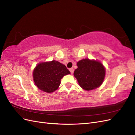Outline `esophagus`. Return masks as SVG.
Here are the masks:
<instances>
[{"label": "esophagus", "mask_w": 135, "mask_h": 135, "mask_svg": "<svg viewBox=\"0 0 135 135\" xmlns=\"http://www.w3.org/2000/svg\"><path fill=\"white\" fill-rule=\"evenodd\" d=\"M69 70H70L71 74H73V73H74V69H73V68H70V69H69Z\"/></svg>", "instance_id": "1"}]
</instances>
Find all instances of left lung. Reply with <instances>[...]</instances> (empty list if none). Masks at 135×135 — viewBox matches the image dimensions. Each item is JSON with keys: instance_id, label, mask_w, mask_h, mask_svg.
I'll return each instance as SVG.
<instances>
[{"instance_id": "left-lung-1", "label": "left lung", "mask_w": 135, "mask_h": 135, "mask_svg": "<svg viewBox=\"0 0 135 135\" xmlns=\"http://www.w3.org/2000/svg\"><path fill=\"white\" fill-rule=\"evenodd\" d=\"M78 68L74 72L81 88L86 91L97 88L103 83L105 68L98 60L85 59L77 62Z\"/></svg>"}]
</instances>
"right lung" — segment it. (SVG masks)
<instances>
[{"label": "right lung", "mask_w": 135, "mask_h": 135, "mask_svg": "<svg viewBox=\"0 0 135 135\" xmlns=\"http://www.w3.org/2000/svg\"><path fill=\"white\" fill-rule=\"evenodd\" d=\"M70 72L65 65L53 60L39 63L33 70V80L40 90L52 93L59 87L61 79Z\"/></svg>", "instance_id": "right-lung-1"}]
</instances>
